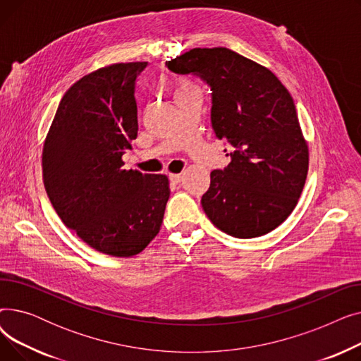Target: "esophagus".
I'll use <instances>...</instances> for the list:
<instances>
[{"label": "esophagus", "mask_w": 361, "mask_h": 361, "mask_svg": "<svg viewBox=\"0 0 361 361\" xmlns=\"http://www.w3.org/2000/svg\"><path fill=\"white\" fill-rule=\"evenodd\" d=\"M181 178H183L181 174H169V180L173 184H178L181 181Z\"/></svg>", "instance_id": "obj_1"}]
</instances>
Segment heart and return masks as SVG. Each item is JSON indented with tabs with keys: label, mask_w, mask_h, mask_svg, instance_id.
Instances as JSON below:
<instances>
[{
	"label": "heart",
	"mask_w": 361,
	"mask_h": 361,
	"mask_svg": "<svg viewBox=\"0 0 361 361\" xmlns=\"http://www.w3.org/2000/svg\"><path fill=\"white\" fill-rule=\"evenodd\" d=\"M196 86L192 83V82H188V80H181L180 82V85H178V87H177V93H180V92H185V90H190V89H195Z\"/></svg>",
	"instance_id": "heart-1"
}]
</instances>
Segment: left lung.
<instances>
[{"mask_svg": "<svg viewBox=\"0 0 361 361\" xmlns=\"http://www.w3.org/2000/svg\"><path fill=\"white\" fill-rule=\"evenodd\" d=\"M166 66L211 86L212 128L234 149L228 166L211 173L204 214L237 238L271 233L294 211L309 169L290 92L269 68L222 47L190 49Z\"/></svg>", "mask_w": 361, "mask_h": 361, "instance_id": "left-lung-1", "label": "left lung"}]
</instances>
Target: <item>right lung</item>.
I'll list each match as a JSON object with an SVG mask.
<instances>
[{
    "mask_svg": "<svg viewBox=\"0 0 361 361\" xmlns=\"http://www.w3.org/2000/svg\"><path fill=\"white\" fill-rule=\"evenodd\" d=\"M147 63L86 74L66 93L42 150L47 195L67 228L101 253L130 257L161 230L169 183L124 169L137 137L136 82Z\"/></svg>",
    "mask_w": 361,
    "mask_h": 361,
    "instance_id": "right-lung-1",
    "label": "right lung"
}]
</instances>
